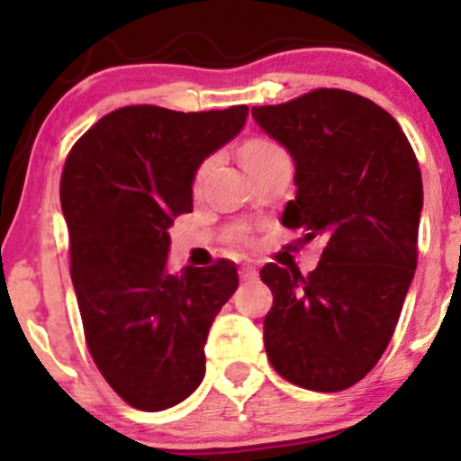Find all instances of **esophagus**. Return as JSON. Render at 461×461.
Returning a JSON list of instances; mask_svg holds the SVG:
<instances>
[{"instance_id": "obj_1", "label": "esophagus", "mask_w": 461, "mask_h": 461, "mask_svg": "<svg viewBox=\"0 0 461 461\" xmlns=\"http://www.w3.org/2000/svg\"><path fill=\"white\" fill-rule=\"evenodd\" d=\"M240 279L242 282H256L258 279V271H256V267H242L240 268Z\"/></svg>"}]
</instances>
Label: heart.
Here are the masks:
<instances>
[{"label": "heart", "instance_id": "heart-1", "mask_svg": "<svg viewBox=\"0 0 461 461\" xmlns=\"http://www.w3.org/2000/svg\"><path fill=\"white\" fill-rule=\"evenodd\" d=\"M277 158H285V153L277 142L268 139H251L240 147V162L242 167L247 168V173L256 171V168L264 167V164L271 160H277ZM208 168H210V162L201 164L197 176H194V186H199L201 179H203L205 173H208Z\"/></svg>", "mask_w": 461, "mask_h": 461}]
</instances>
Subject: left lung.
<instances>
[{
	"label": "left lung",
	"instance_id": "left-lung-1",
	"mask_svg": "<svg viewBox=\"0 0 461 461\" xmlns=\"http://www.w3.org/2000/svg\"><path fill=\"white\" fill-rule=\"evenodd\" d=\"M294 162L282 223L322 238L303 277L267 264L264 347L288 382L316 393L357 384L384 356L416 271L422 177L399 123L366 97L319 88L251 110Z\"/></svg>",
	"mask_w": 461,
	"mask_h": 461
}]
</instances>
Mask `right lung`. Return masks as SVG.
Segmentation results:
<instances>
[{"instance_id": "right-lung-1", "label": "right lung", "mask_w": 461, "mask_h": 461, "mask_svg": "<svg viewBox=\"0 0 461 461\" xmlns=\"http://www.w3.org/2000/svg\"><path fill=\"white\" fill-rule=\"evenodd\" d=\"M247 114V105H128L99 119L67 158L60 205L86 345L136 410L182 403L205 375L203 347L238 288L236 264L171 275L168 227L193 210L199 167L240 134Z\"/></svg>"}]
</instances>
